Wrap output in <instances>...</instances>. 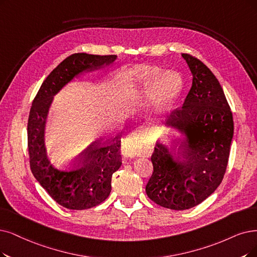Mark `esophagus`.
I'll return each mask as SVG.
<instances>
[{"mask_svg": "<svg viewBox=\"0 0 257 257\" xmlns=\"http://www.w3.org/2000/svg\"><path fill=\"white\" fill-rule=\"evenodd\" d=\"M141 134L139 131H135L131 133V135L124 140L122 145V155L125 158H134L136 157L141 151L140 146Z\"/></svg>", "mask_w": 257, "mask_h": 257, "instance_id": "34e87169", "label": "esophagus"}]
</instances>
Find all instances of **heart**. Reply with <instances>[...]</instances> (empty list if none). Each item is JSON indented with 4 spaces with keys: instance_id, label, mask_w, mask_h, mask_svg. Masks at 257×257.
<instances>
[{
    "instance_id": "1",
    "label": "heart",
    "mask_w": 257,
    "mask_h": 257,
    "mask_svg": "<svg viewBox=\"0 0 257 257\" xmlns=\"http://www.w3.org/2000/svg\"><path fill=\"white\" fill-rule=\"evenodd\" d=\"M137 78L139 87L134 90V95L151 98L157 93L156 109L158 114L166 115L182 89L181 77L174 71L163 75V70L158 67H147L140 69Z\"/></svg>"
}]
</instances>
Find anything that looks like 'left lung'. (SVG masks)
Returning a JSON list of instances; mask_svg holds the SVG:
<instances>
[{
	"label": "left lung",
	"instance_id": "obj_1",
	"mask_svg": "<svg viewBox=\"0 0 257 257\" xmlns=\"http://www.w3.org/2000/svg\"><path fill=\"white\" fill-rule=\"evenodd\" d=\"M193 75L192 87L167 124L186 134L172 145L156 142L154 172L146 187L151 200L171 210L197 206L218 188L227 170L234 123L217 78L201 61L182 54Z\"/></svg>",
	"mask_w": 257,
	"mask_h": 257
}]
</instances>
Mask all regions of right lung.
<instances>
[{"instance_id":"right-lung-1","label":"right lung","mask_w":257,"mask_h":257,"mask_svg":"<svg viewBox=\"0 0 257 257\" xmlns=\"http://www.w3.org/2000/svg\"><path fill=\"white\" fill-rule=\"evenodd\" d=\"M117 56L74 54L47 76L30 107L27 123L29 164L34 176L60 206L70 210L94 208L111 190V176L121 167V139L94 142L74 161L58 166L47 156L44 132L53 97L79 74L114 62Z\"/></svg>"}]
</instances>
